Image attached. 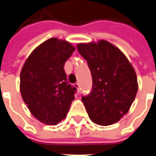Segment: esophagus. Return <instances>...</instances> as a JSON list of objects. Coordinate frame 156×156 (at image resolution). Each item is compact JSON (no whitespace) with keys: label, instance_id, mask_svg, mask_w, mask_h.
Listing matches in <instances>:
<instances>
[{"label":"esophagus","instance_id":"esophagus-1","mask_svg":"<svg viewBox=\"0 0 156 156\" xmlns=\"http://www.w3.org/2000/svg\"><path fill=\"white\" fill-rule=\"evenodd\" d=\"M73 86H74L75 88H77L78 90H79V83H75L74 84H73Z\"/></svg>","mask_w":156,"mask_h":156}]
</instances>
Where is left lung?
Returning a JSON list of instances; mask_svg holds the SVG:
<instances>
[{"label": "left lung", "mask_w": 156, "mask_h": 156, "mask_svg": "<svg viewBox=\"0 0 156 156\" xmlns=\"http://www.w3.org/2000/svg\"><path fill=\"white\" fill-rule=\"evenodd\" d=\"M93 78L91 93L83 96L89 119L107 126L120 120L129 110L138 91L137 76L125 55L105 40L78 43Z\"/></svg>", "instance_id": "left-lung-1"}]
</instances>
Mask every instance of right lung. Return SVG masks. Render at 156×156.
Returning a JSON list of instances; mask_svg holds the SVG:
<instances>
[{"instance_id":"obj_1","label":"right lung","mask_w":156,"mask_h":156,"mask_svg":"<svg viewBox=\"0 0 156 156\" xmlns=\"http://www.w3.org/2000/svg\"><path fill=\"white\" fill-rule=\"evenodd\" d=\"M74 50L70 42L52 37L36 48L22 67V99L43 124L56 125L64 119L74 100L76 88L68 83L63 68Z\"/></svg>"}]
</instances>
